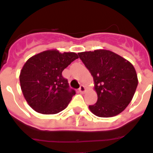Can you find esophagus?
Returning <instances> with one entry per match:
<instances>
[{
  "label": "esophagus",
  "mask_w": 153,
  "mask_h": 153,
  "mask_svg": "<svg viewBox=\"0 0 153 153\" xmlns=\"http://www.w3.org/2000/svg\"><path fill=\"white\" fill-rule=\"evenodd\" d=\"M85 91H86V89H85V87H84V86H80V87H79V92H80V93H84L85 92Z\"/></svg>",
  "instance_id": "esophagus-1"
}]
</instances>
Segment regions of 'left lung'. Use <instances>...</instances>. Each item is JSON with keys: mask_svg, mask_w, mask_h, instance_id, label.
<instances>
[{"mask_svg": "<svg viewBox=\"0 0 153 153\" xmlns=\"http://www.w3.org/2000/svg\"><path fill=\"white\" fill-rule=\"evenodd\" d=\"M79 59L94 77L97 101L89 108L93 114L110 117L123 111L138 86L132 64L111 51L97 49L79 53Z\"/></svg>", "mask_w": 153, "mask_h": 153, "instance_id": "8db88e82", "label": "left lung"}]
</instances>
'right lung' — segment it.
Masks as SVG:
<instances>
[{
  "mask_svg": "<svg viewBox=\"0 0 153 153\" xmlns=\"http://www.w3.org/2000/svg\"><path fill=\"white\" fill-rule=\"evenodd\" d=\"M76 59V53H61L56 49L28 59L19 79L23 95L32 109L40 114H54L68 106L76 91L70 89L62 73Z\"/></svg>",
  "mask_w": 153,
  "mask_h": 153,
  "instance_id": "right-lung-1",
  "label": "right lung"
}]
</instances>
